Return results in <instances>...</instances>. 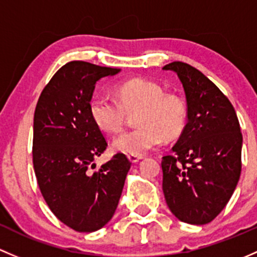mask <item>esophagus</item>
<instances>
[{
  "label": "esophagus",
  "instance_id": "34e87169",
  "mask_svg": "<svg viewBox=\"0 0 257 257\" xmlns=\"http://www.w3.org/2000/svg\"><path fill=\"white\" fill-rule=\"evenodd\" d=\"M127 158L130 160V162L132 163H136L139 162L140 160H142V156H134V155H128Z\"/></svg>",
  "mask_w": 257,
  "mask_h": 257
}]
</instances>
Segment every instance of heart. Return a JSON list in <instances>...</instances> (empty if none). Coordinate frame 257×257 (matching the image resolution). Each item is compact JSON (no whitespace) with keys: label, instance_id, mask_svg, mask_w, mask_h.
I'll use <instances>...</instances> for the list:
<instances>
[{"label":"heart","instance_id":"1","mask_svg":"<svg viewBox=\"0 0 257 257\" xmlns=\"http://www.w3.org/2000/svg\"><path fill=\"white\" fill-rule=\"evenodd\" d=\"M117 100L96 95L89 102V113L95 125L106 134L122 128L126 112L137 111L135 122L140 127L118 135L112 150L123 155L144 156L160 146L163 137L176 139L183 131L187 109L183 100L165 94L160 84L135 78L115 86Z\"/></svg>","mask_w":257,"mask_h":257}]
</instances>
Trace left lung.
Segmentation results:
<instances>
[{
  "label": "left lung",
  "instance_id": "left-lung-1",
  "mask_svg": "<svg viewBox=\"0 0 257 257\" xmlns=\"http://www.w3.org/2000/svg\"><path fill=\"white\" fill-rule=\"evenodd\" d=\"M178 75L188 122L172 155L162 158L163 193L169 210L184 223L208 224L231 198L241 173L242 135L229 99L192 65L163 67Z\"/></svg>",
  "mask_w": 257,
  "mask_h": 257
}]
</instances>
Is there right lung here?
Instances as JSON below:
<instances>
[{
    "label": "right lung",
    "mask_w": 257,
    "mask_h": 257,
    "mask_svg": "<svg viewBox=\"0 0 257 257\" xmlns=\"http://www.w3.org/2000/svg\"><path fill=\"white\" fill-rule=\"evenodd\" d=\"M120 69L81 60L63 65L42 91L34 111L33 167L50 210L80 232L101 229L117 208L131 162L117 153L97 172L94 160L107 142L91 120L95 84Z\"/></svg>",
    "instance_id": "1"
}]
</instances>
